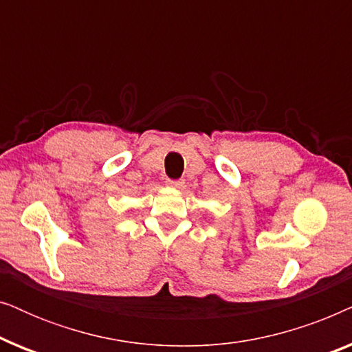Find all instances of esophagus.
<instances>
[{
  "label": "esophagus",
  "instance_id": "esophagus-1",
  "mask_svg": "<svg viewBox=\"0 0 352 352\" xmlns=\"http://www.w3.org/2000/svg\"><path fill=\"white\" fill-rule=\"evenodd\" d=\"M166 184L170 187H175V189H182V187H184V179H176V181L168 179Z\"/></svg>",
  "mask_w": 352,
  "mask_h": 352
}]
</instances>
